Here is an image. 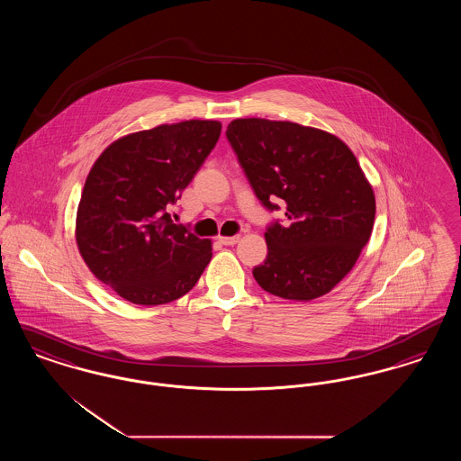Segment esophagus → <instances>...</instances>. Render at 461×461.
I'll list each match as a JSON object with an SVG mask.
<instances>
[{
  "label": "esophagus",
  "mask_w": 461,
  "mask_h": 461,
  "mask_svg": "<svg viewBox=\"0 0 461 461\" xmlns=\"http://www.w3.org/2000/svg\"><path fill=\"white\" fill-rule=\"evenodd\" d=\"M239 240H240L239 235H235V237H220V241L222 245H235Z\"/></svg>",
  "instance_id": "34e87169"
}]
</instances>
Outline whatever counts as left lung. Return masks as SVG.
I'll return each instance as SVG.
<instances>
[{"label": "left lung", "mask_w": 461, "mask_h": 461, "mask_svg": "<svg viewBox=\"0 0 461 461\" xmlns=\"http://www.w3.org/2000/svg\"><path fill=\"white\" fill-rule=\"evenodd\" d=\"M226 138L258 198L269 211L285 202V224L264 239L267 258L252 275L290 301L329 294L370 240L375 194L351 149L335 134L290 121L235 119Z\"/></svg>", "instance_id": "1"}]
</instances>
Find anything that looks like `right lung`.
I'll list each match as a JSON object with an SVG mask.
<instances>
[{"mask_svg":"<svg viewBox=\"0 0 461 461\" xmlns=\"http://www.w3.org/2000/svg\"><path fill=\"white\" fill-rule=\"evenodd\" d=\"M220 121H183L126 134L89 171L76 241L89 271L122 299L167 304L190 292L212 258V241L175 224L167 205L216 147Z\"/></svg>","mask_w":461,"mask_h":461,"instance_id":"right-lung-1","label":"right lung"}]
</instances>
